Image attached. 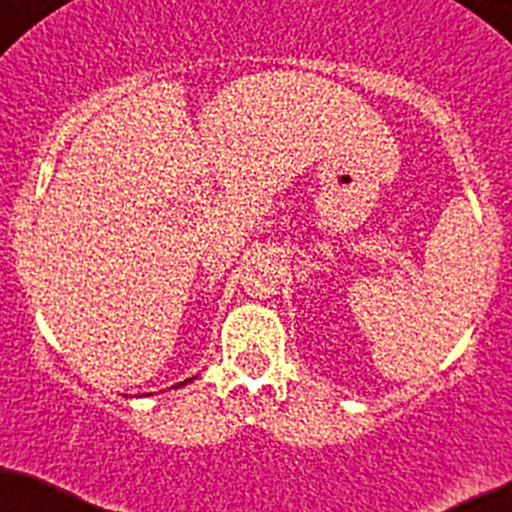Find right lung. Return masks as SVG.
<instances>
[{"mask_svg": "<svg viewBox=\"0 0 512 512\" xmlns=\"http://www.w3.org/2000/svg\"><path fill=\"white\" fill-rule=\"evenodd\" d=\"M191 379H196V377H191ZM191 379H186V382H178V384H175V387H186V384L191 382Z\"/></svg>", "mask_w": 512, "mask_h": 512, "instance_id": "right-lung-1", "label": "right lung"}]
</instances>
